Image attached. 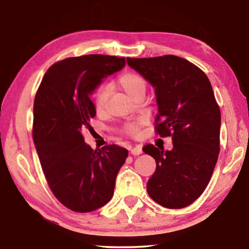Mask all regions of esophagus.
<instances>
[{
  "label": "esophagus",
  "mask_w": 249,
  "mask_h": 249,
  "mask_svg": "<svg viewBox=\"0 0 249 249\" xmlns=\"http://www.w3.org/2000/svg\"><path fill=\"white\" fill-rule=\"evenodd\" d=\"M142 153V150L141 146H136V147H134V148L130 149V154L134 155V156H138V155H141Z\"/></svg>",
  "instance_id": "34e87169"
}]
</instances>
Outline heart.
Here are the masks:
<instances>
[{
  "mask_svg": "<svg viewBox=\"0 0 249 249\" xmlns=\"http://www.w3.org/2000/svg\"><path fill=\"white\" fill-rule=\"evenodd\" d=\"M117 84L123 90L126 94L129 95L130 98H134L138 93H142L146 90V80L142 77L141 74L136 72H124L117 78ZM109 90L107 87L102 86L100 87L95 93V108L98 112H102L105 108V105L108 100ZM138 124L130 123L126 125V132L128 134H136Z\"/></svg>",
  "mask_w": 249,
  "mask_h": 249,
  "instance_id": "b5f03b06",
  "label": "heart"
}]
</instances>
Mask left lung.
I'll list each match as a JSON object with an SVG mask.
<instances>
[{"instance_id": "obj_1", "label": "left lung", "mask_w": 249, "mask_h": 249, "mask_svg": "<svg viewBox=\"0 0 249 249\" xmlns=\"http://www.w3.org/2000/svg\"><path fill=\"white\" fill-rule=\"evenodd\" d=\"M127 64L155 89L156 130L174 142L171 150L142 148L156 160L147 192L165 208H185L205 190L220 153L221 112L212 86L201 69L172 54L128 58Z\"/></svg>"}]
</instances>
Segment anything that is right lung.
I'll list each match as a JSON object with an SVG mask.
<instances>
[{
  "label": "right lung",
  "mask_w": 249,
  "mask_h": 249,
  "mask_svg": "<svg viewBox=\"0 0 249 249\" xmlns=\"http://www.w3.org/2000/svg\"><path fill=\"white\" fill-rule=\"evenodd\" d=\"M125 64L105 54L65 59L47 70L36 93L33 138L40 165L54 196L75 212H92L112 199L128 155L116 145L92 149L82 135L96 114L91 95Z\"/></svg>",
  "instance_id": "right-lung-1"
}]
</instances>
